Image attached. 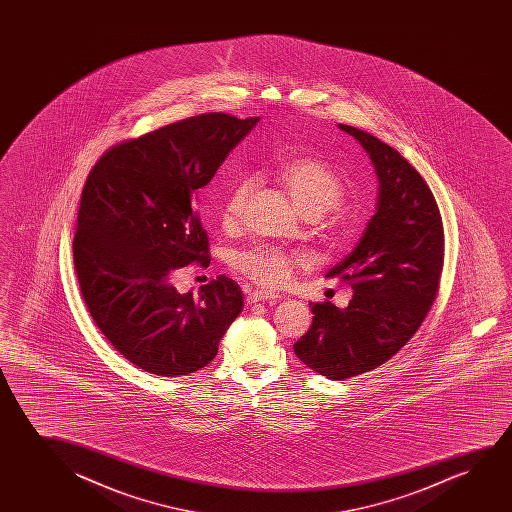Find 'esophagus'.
Wrapping results in <instances>:
<instances>
[{"label":"esophagus","instance_id":"obj_1","mask_svg":"<svg viewBox=\"0 0 512 512\" xmlns=\"http://www.w3.org/2000/svg\"><path fill=\"white\" fill-rule=\"evenodd\" d=\"M276 297H278V295L271 294V292H262V290H246V304L269 301V299H276Z\"/></svg>","mask_w":512,"mask_h":512}]
</instances>
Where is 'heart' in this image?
<instances>
[{"label": "heart", "instance_id": "obj_1", "mask_svg": "<svg viewBox=\"0 0 512 512\" xmlns=\"http://www.w3.org/2000/svg\"><path fill=\"white\" fill-rule=\"evenodd\" d=\"M276 176L304 217H323L343 203V180L322 159L309 155L285 157L276 166ZM253 187L255 180L250 175L239 176L234 182L222 204L225 227H234L241 220ZM302 262V253L285 252L273 246H253L236 253L232 266L255 285L274 290L285 287L292 280L295 267Z\"/></svg>", "mask_w": 512, "mask_h": 512}]
</instances>
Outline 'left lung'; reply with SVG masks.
Returning <instances> with one entry per match:
<instances>
[{"mask_svg":"<svg viewBox=\"0 0 512 512\" xmlns=\"http://www.w3.org/2000/svg\"><path fill=\"white\" fill-rule=\"evenodd\" d=\"M339 129L369 155L379 194L358 245L325 274L350 283V304H309L313 323L294 344L301 362L334 381L385 364L416 334L444 262L441 211L420 173L376 136L344 124Z\"/></svg>","mask_w":512,"mask_h":512,"instance_id":"1","label":"left lung"}]
</instances>
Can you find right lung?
Here are the masks:
<instances>
[{"mask_svg": "<svg viewBox=\"0 0 512 512\" xmlns=\"http://www.w3.org/2000/svg\"><path fill=\"white\" fill-rule=\"evenodd\" d=\"M259 120L183 119L115 145L87 176L73 239L78 285L103 336L143 371L203 369L243 309L241 288L224 274L197 295L180 294L171 274L210 266L194 196Z\"/></svg>", "mask_w": 512, "mask_h": 512, "instance_id": "right-lung-1", "label": "right lung"}]
</instances>
